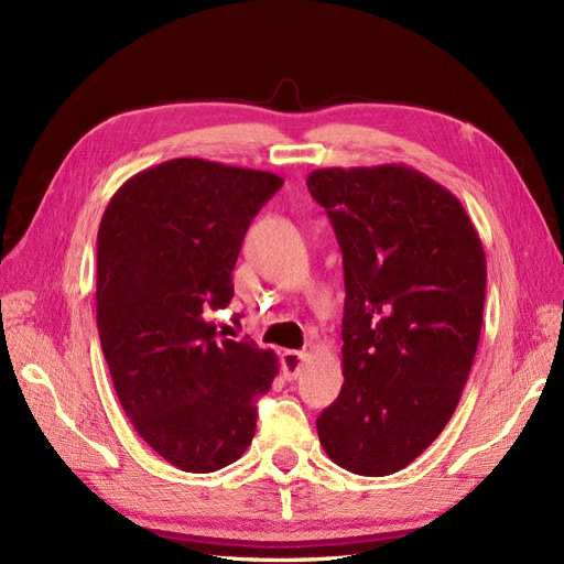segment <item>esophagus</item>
I'll use <instances>...</instances> for the list:
<instances>
[{"label": "esophagus", "instance_id": "esophagus-1", "mask_svg": "<svg viewBox=\"0 0 564 564\" xmlns=\"http://www.w3.org/2000/svg\"><path fill=\"white\" fill-rule=\"evenodd\" d=\"M280 360H282V369H284V379L294 381L299 373H301L303 362H305V352H301V350H284L280 355Z\"/></svg>", "mask_w": 564, "mask_h": 564}]
</instances>
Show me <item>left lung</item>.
<instances>
[{
  "instance_id": "8db88e82",
  "label": "left lung",
  "mask_w": 564,
  "mask_h": 564,
  "mask_svg": "<svg viewBox=\"0 0 564 564\" xmlns=\"http://www.w3.org/2000/svg\"><path fill=\"white\" fill-rule=\"evenodd\" d=\"M344 253V386L317 416L336 466L383 477L449 423L482 329L487 261L447 187L404 164L305 181Z\"/></svg>"
}]
</instances>
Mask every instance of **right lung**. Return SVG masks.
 <instances>
[{"label":"right lung","instance_id":"1","mask_svg":"<svg viewBox=\"0 0 564 564\" xmlns=\"http://www.w3.org/2000/svg\"><path fill=\"white\" fill-rule=\"evenodd\" d=\"M282 178L209 160H169L131 176L98 228L96 322L129 421L185 473L230 466L251 445L256 402L278 357L218 338L207 311L232 301L251 218Z\"/></svg>","mask_w":564,"mask_h":564}]
</instances>
